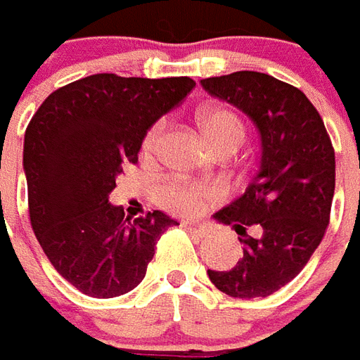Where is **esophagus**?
<instances>
[{
    "mask_svg": "<svg viewBox=\"0 0 360 360\" xmlns=\"http://www.w3.org/2000/svg\"><path fill=\"white\" fill-rule=\"evenodd\" d=\"M187 232H191L193 236H197V238H205V236H208V226L206 224H200V222H188V220H185V222L181 224Z\"/></svg>",
    "mask_w": 360,
    "mask_h": 360,
    "instance_id": "obj_1",
    "label": "esophagus"
}]
</instances>
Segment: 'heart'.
Segmentation results:
<instances>
[{"instance_id": "1", "label": "heart", "mask_w": 360, "mask_h": 360, "mask_svg": "<svg viewBox=\"0 0 360 360\" xmlns=\"http://www.w3.org/2000/svg\"><path fill=\"white\" fill-rule=\"evenodd\" d=\"M198 124L205 136L216 150L224 148H240L245 140V124L230 109L222 107H205L198 112ZM165 130V120H158L154 127L146 132L144 150L152 152ZM220 197V191L210 185L195 181L173 179L160 188V202L165 210L181 216H197L205 210L208 202Z\"/></svg>"}]
</instances>
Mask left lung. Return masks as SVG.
Instances as JSON below:
<instances>
[{"instance_id": "obj_1", "label": "left lung", "mask_w": 360, "mask_h": 360, "mask_svg": "<svg viewBox=\"0 0 360 360\" xmlns=\"http://www.w3.org/2000/svg\"><path fill=\"white\" fill-rule=\"evenodd\" d=\"M200 84L255 122L263 150L245 193L214 214L241 236L243 257L230 271L208 269V276L228 296L265 298L288 285L320 245L335 191V152L320 112L298 87L259 72Z\"/></svg>"}]
</instances>
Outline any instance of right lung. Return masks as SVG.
I'll list each match as a JSON object with an SVG mask.
<instances>
[{
    "mask_svg": "<svg viewBox=\"0 0 360 360\" xmlns=\"http://www.w3.org/2000/svg\"><path fill=\"white\" fill-rule=\"evenodd\" d=\"M195 85L191 77L87 75L50 93L29 122L22 167L32 232L79 292L115 298L136 288L160 236L177 224L160 210L130 222L109 193L122 165L138 162L148 128Z\"/></svg>",
    "mask_w": 360,
    "mask_h": 360,
    "instance_id": "obj_1",
    "label": "right lung"
}]
</instances>
